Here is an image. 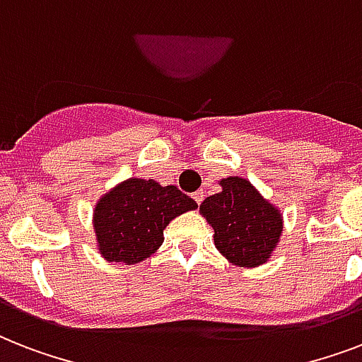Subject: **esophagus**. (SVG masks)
Masks as SVG:
<instances>
[{"label":"esophagus","instance_id":"obj_1","mask_svg":"<svg viewBox=\"0 0 362 362\" xmlns=\"http://www.w3.org/2000/svg\"><path fill=\"white\" fill-rule=\"evenodd\" d=\"M193 199H195V203H197V204L203 203V199H204L203 192H195V193H193Z\"/></svg>","mask_w":362,"mask_h":362}]
</instances>
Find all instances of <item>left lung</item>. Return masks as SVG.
Here are the masks:
<instances>
[{"label": "left lung", "mask_w": 362, "mask_h": 362, "mask_svg": "<svg viewBox=\"0 0 362 362\" xmlns=\"http://www.w3.org/2000/svg\"><path fill=\"white\" fill-rule=\"evenodd\" d=\"M221 192L201 203L199 212L214 229L216 250L229 263L257 269L274 253L284 231L280 209L242 176L220 180Z\"/></svg>", "instance_id": "obj_1"}]
</instances>
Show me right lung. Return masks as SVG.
I'll use <instances>...</instances> for the list:
<instances>
[{
    "mask_svg": "<svg viewBox=\"0 0 362 362\" xmlns=\"http://www.w3.org/2000/svg\"><path fill=\"white\" fill-rule=\"evenodd\" d=\"M197 203L176 186L127 178L103 193L93 206V233L105 261L136 264L163 244V229Z\"/></svg>",
    "mask_w": 362,
    "mask_h": 362,
    "instance_id": "1",
    "label": "right lung"
}]
</instances>
